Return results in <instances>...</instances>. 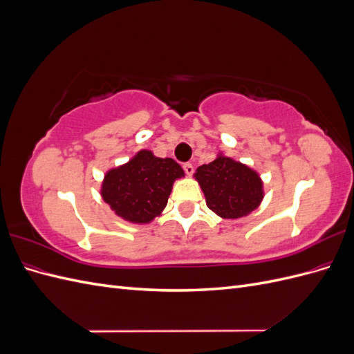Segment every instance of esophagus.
<instances>
[{
	"label": "esophagus",
	"mask_w": 354,
	"mask_h": 354,
	"mask_svg": "<svg viewBox=\"0 0 354 354\" xmlns=\"http://www.w3.org/2000/svg\"><path fill=\"white\" fill-rule=\"evenodd\" d=\"M183 169H185V173H186L187 176H192V174H194V171H195L194 165H192L190 162H186V164L183 165Z\"/></svg>",
	"instance_id": "1"
}]
</instances>
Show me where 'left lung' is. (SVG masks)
<instances>
[{
    "label": "left lung",
    "mask_w": 354,
    "mask_h": 354,
    "mask_svg": "<svg viewBox=\"0 0 354 354\" xmlns=\"http://www.w3.org/2000/svg\"><path fill=\"white\" fill-rule=\"evenodd\" d=\"M194 177L203 192L207 207L223 220L250 216L264 199L261 176L223 152L212 162L198 167Z\"/></svg>",
    "instance_id": "obj_1"
}]
</instances>
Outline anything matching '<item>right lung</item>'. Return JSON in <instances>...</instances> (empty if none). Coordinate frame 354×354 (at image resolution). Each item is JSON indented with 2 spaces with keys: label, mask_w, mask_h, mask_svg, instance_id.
Instances as JSON below:
<instances>
[{
  "label": "right lung",
  "mask_w": 354,
  "mask_h": 354,
  "mask_svg": "<svg viewBox=\"0 0 354 354\" xmlns=\"http://www.w3.org/2000/svg\"><path fill=\"white\" fill-rule=\"evenodd\" d=\"M183 177L174 159L142 149L128 162L106 171L100 195L115 216L131 224H149L162 214L174 181Z\"/></svg>",
  "instance_id": "right-lung-1"
}]
</instances>
